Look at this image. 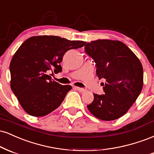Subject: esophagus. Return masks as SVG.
<instances>
[{
  "label": "esophagus",
  "instance_id": "1",
  "mask_svg": "<svg viewBox=\"0 0 154 154\" xmlns=\"http://www.w3.org/2000/svg\"><path fill=\"white\" fill-rule=\"evenodd\" d=\"M74 88H75V90H77V91H80V92H84L86 91V89H84V88H80V87H76V86H75V87H73Z\"/></svg>",
  "mask_w": 154,
  "mask_h": 154
}]
</instances>
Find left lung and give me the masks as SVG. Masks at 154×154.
Listing matches in <instances>:
<instances>
[{"label": "left lung", "mask_w": 154, "mask_h": 154, "mask_svg": "<svg viewBox=\"0 0 154 154\" xmlns=\"http://www.w3.org/2000/svg\"><path fill=\"white\" fill-rule=\"evenodd\" d=\"M84 48L94 60L97 76L104 81V94H94V101L87 105L88 109L102 120L120 118L141 92V63L131 49L120 41L98 39L88 42Z\"/></svg>", "instance_id": "1"}]
</instances>
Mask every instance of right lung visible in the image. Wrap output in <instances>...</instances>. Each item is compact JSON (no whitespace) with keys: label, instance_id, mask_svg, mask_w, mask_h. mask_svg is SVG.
I'll list each match as a JSON object with an SVG mask.
<instances>
[{"label":"right lung","instance_id":"add662e5","mask_svg":"<svg viewBox=\"0 0 154 154\" xmlns=\"http://www.w3.org/2000/svg\"><path fill=\"white\" fill-rule=\"evenodd\" d=\"M85 44L48 35L23 42L10 63L11 88L26 113L45 116L60 105L72 87L52 81L49 73L62 71L60 63L65 53Z\"/></svg>","mask_w":154,"mask_h":154}]
</instances>
